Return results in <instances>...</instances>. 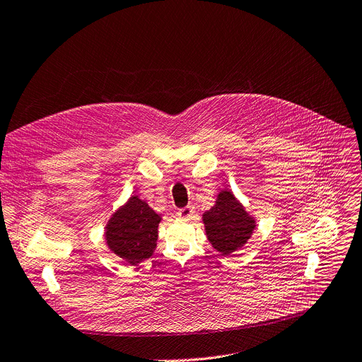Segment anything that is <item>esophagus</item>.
I'll return each instance as SVG.
<instances>
[{"label":"esophagus","mask_w":362,"mask_h":362,"mask_svg":"<svg viewBox=\"0 0 362 362\" xmlns=\"http://www.w3.org/2000/svg\"><path fill=\"white\" fill-rule=\"evenodd\" d=\"M193 214H194V208H193V206H185V208H182V209L177 211V215H179L180 218H183V219H189Z\"/></svg>","instance_id":"obj_1"}]
</instances>
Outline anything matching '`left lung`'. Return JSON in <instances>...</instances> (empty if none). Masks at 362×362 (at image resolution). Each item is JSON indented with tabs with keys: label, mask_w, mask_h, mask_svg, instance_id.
Here are the masks:
<instances>
[{
	"label": "left lung",
	"mask_w": 362,
	"mask_h": 362,
	"mask_svg": "<svg viewBox=\"0 0 362 362\" xmlns=\"http://www.w3.org/2000/svg\"><path fill=\"white\" fill-rule=\"evenodd\" d=\"M202 219L209 243L222 255L241 248L255 229V219L231 190H221L215 205L202 215Z\"/></svg>",
	"instance_id": "1"
}]
</instances>
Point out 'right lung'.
Instances as JSON below:
<instances>
[{
  "label": "right lung",
  "instance_id": "1",
  "mask_svg": "<svg viewBox=\"0 0 362 362\" xmlns=\"http://www.w3.org/2000/svg\"><path fill=\"white\" fill-rule=\"evenodd\" d=\"M161 216L139 196H131L118 208L105 226L108 248L128 264L136 266L150 258L157 245V228Z\"/></svg>",
  "mask_w": 362,
  "mask_h": 362
}]
</instances>
